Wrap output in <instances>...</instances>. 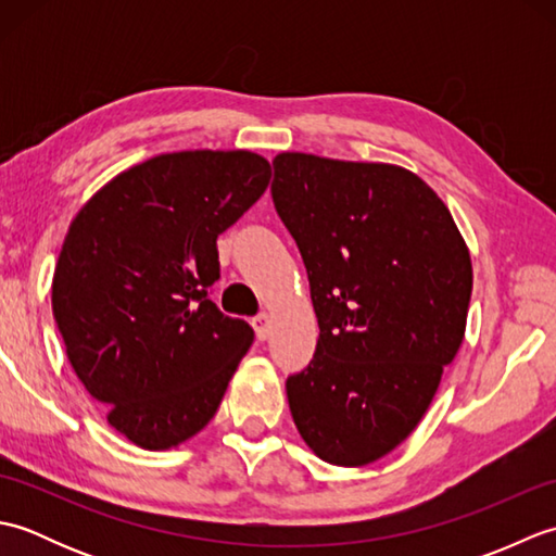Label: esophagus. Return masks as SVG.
<instances>
[{
    "label": "esophagus",
    "instance_id": "obj_1",
    "mask_svg": "<svg viewBox=\"0 0 556 556\" xmlns=\"http://www.w3.org/2000/svg\"><path fill=\"white\" fill-rule=\"evenodd\" d=\"M253 329L260 341H265L271 334V317L267 313H260L253 317Z\"/></svg>",
    "mask_w": 556,
    "mask_h": 556
}]
</instances>
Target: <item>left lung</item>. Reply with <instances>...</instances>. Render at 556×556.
<instances>
[{"label": "left lung", "instance_id": "left-lung-1", "mask_svg": "<svg viewBox=\"0 0 556 556\" xmlns=\"http://www.w3.org/2000/svg\"><path fill=\"white\" fill-rule=\"evenodd\" d=\"M271 167L320 325L287 380L293 422L327 464H372L416 430L464 341L468 248L432 188L394 164L281 152Z\"/></svg>", "mask_w": 556, "mask_h": 556}]
</instances>
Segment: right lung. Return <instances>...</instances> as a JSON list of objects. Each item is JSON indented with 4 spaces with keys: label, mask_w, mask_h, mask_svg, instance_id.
<instances>
[{
    "label": "right lung",
    "mask_w": 556,
    "mask_h": 556,
    "mask_svg": "<svg viewBox=\"0 0 556 556\" xmlns=\"http://www.w3.org/2000/svg\"><path fill=\"white\" fill-rule=\"evenodd\" d=\"M245 150L172 152L136 164L71 222L52 281L71 368L114 430L169 448L215 416L253 329L224 315L217 236L269 184Z\"/></svg>",
    "instance_id": "add662e5"
}]
</instances>
